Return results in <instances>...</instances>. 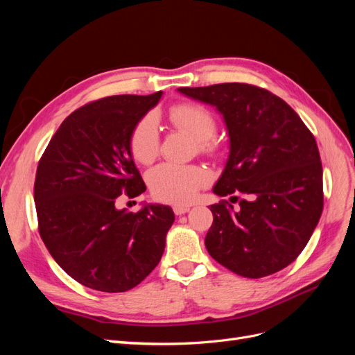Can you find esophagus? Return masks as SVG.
Instances as JSON below:
<instances>
[{
	"instance_id": "esophagus-1",
	"label": "esophagus",
	"mask_w": 355,
	"mask_h": 355,
	"mask_svg": "<svg viewBox=\"0 0 355 355\" xmlns=\"http://www.w3.org/2000/svg\"><path fill=\"white\" fill-rule=\"evenodd\" d=\"M191 206H185V204H176V206L173 207V211L175 214H178V216H180V214H185L187 211H189Z\"/></svg>"
}]
</instances>
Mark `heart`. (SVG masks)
<instances>
[{"label":"heart","instance_id":"b5f03b06","mask_svg":"<svg viewBox=\"0 0 355 355\" xmlns=\"http://www.w3.org/2000/svg\"><path fill=\"white\" fill-rule=\"evenodd\" d=\"M168 120L179 130L197 141L200 153H216L213 136L216 133V120L213 114L196 103L175 105L168 111ZM132 157L137 163L148 164L157 157L159 146L158 127L154 116L146 115L139 121L128 139ZM209 173L198 166L159 164L149 171L148 185L153 196L164 202L184 204L197 196L201 187L207 184Z\"/></svg>","mask_w":355,"mask_h":355}]
</instances>
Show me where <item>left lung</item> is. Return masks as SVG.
Masks as SVG:
<instances>
[{"instance_id": "1", "label": "left lung", "mask_w": 355, "mask_h": 355, "mask_svg": "<svg viewBox=\"0 0 355 355\" xmlns=\"http://www.w3.org/2000/svg\"><path fill=\"white\" fill-rule=\"evenodd\" d=\"M214 106L227 124L230 157L213 192L247 198L210 206L206 249L214 261L247 278L271 275L292 263L323 211V167L317 142L290 106L244 83L180 87Z\"/></svg>"}]
</instances>
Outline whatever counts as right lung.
<instances>
[{"label": "right lung", "mask_w": 355, "mask_h": 355, "mask_svg": "<svg viewBox=\"0 0 355 355\" xmlns=\"http://www.w3.org/2000/svg\"><path fill=\"white\" fill-rule=\"evenodd\" d=\"M163 92L90 102L60 124L42 154L34 200L47 250L75 282L99 292H127L151 274L175 213L149 204L137 213L115 201L146 191L128 146L135 125Z\"/></svg>", "instance_id": "obj_1"}]
</instances>
